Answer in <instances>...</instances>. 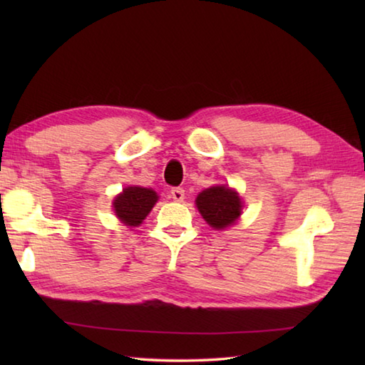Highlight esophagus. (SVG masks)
Segmentation results:
<instances>
[{
  "label": "esophagus",
  "mask_w": 365,
  "mask_h": 365,
  "mask_svg": "<svg viewBox=\"0 0 365 365\" xmlns=\"http://www.w3.org/2000/svg\"><path fill=\"white\" fill-rule=\"evenodd\" d=\"M170 197H173L175 202H182L185 199V190L183 188H173L170 190Z\"/></svg>",
  "instance_id": "esophagus-1"
}]
</instances>
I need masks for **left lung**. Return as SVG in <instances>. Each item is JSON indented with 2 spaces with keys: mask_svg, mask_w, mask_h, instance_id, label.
Instances as JSON below:
<instances>
[{
  "mask_svg": "<svg viewBox=\"0 0 365 365\" xmlns=\"http://www.w3.org/2000/svg\"><path fill=\"white\" fill-rule=\"evenodd\" d=\"M196 205L204 220L215 229L230 226L242 215V200L235 191L226 187L204 190L197 196Z\"/></svg>",
  "mask_w": 365,
  "mask_h": 365,
  "instance_id": "left-lung-1",
  "label": "left lung"
}]
</instances>
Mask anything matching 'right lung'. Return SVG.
<instances>
[{
    "instance_id": "obj_1",
    "label": "right lung",
    "mask_w": 365,
    "mask_h": 365,
    "mask_svg": "<svg viewBox=\"0 0 365 365\" xmlns=\"http://www.w3.org/2000/svg\"><path fill=\"white\" fill-rule=\"evenodd\" d=\"M158 200L157 192L150 188L128 187L122 195L114 199V212L118 218L130 227H136L143 222L152 207Z\"/></svg>"
}]
</instances>
